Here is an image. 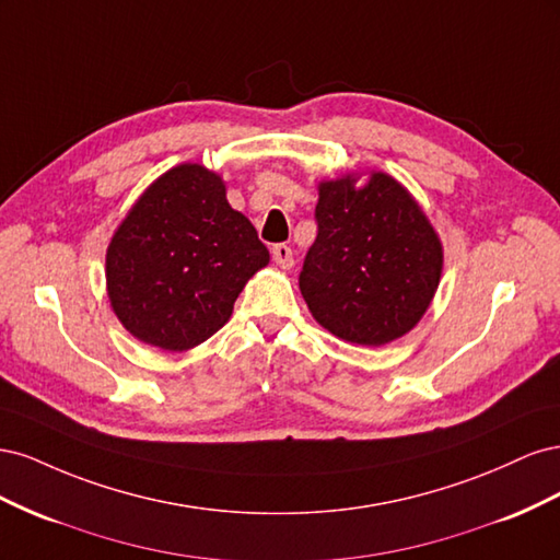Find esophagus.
I'll return each mask as SVG.
<instances>
[{
	"label": "esophagus",
	"instance_id": "1",
	"mask_svg": "<svg viewBox=\"0 0 560 560\" xmlns=\"http://www.w3.org/2000/svg\"><path fill=\"white\" fill-rule=\"evenodd\" d=\"M273 261H276L280 268H292V266H294L292 247H290V245H276V247H273Z\"/></svg>",
	"mask_w": 560,
	"mask_h": 560
}]
</instances>
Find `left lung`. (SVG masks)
Returning a JSON list of instances; mask_svg holds the SVG:
<instances>
[{
	"label": "left lung",
	"mask_w": 560,
	"mask_h": 560,
	"mask_svg": "<svg viewBox=\"0 0 560 560\" xmlns=\"http://www.w3.org/2000/svg\"><path fill=\"white\" fill-rule=\"evenodd\" d=\"M317 238L299 290L317 325L354 346L378 348L428 313L444 245L401 182L383 171L317 184Z\"/></svg>",
	"instance_id": "8db88e82"
}]
</instances>
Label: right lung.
I'll return each instance as SVG.
<instances>
[{
	"instance_id": "right-lung-1",
	"label": "right lung",
	"mask_w": 560,
	"mask_h": 560,
	"mask_svg": "<svg viewBox=\"0 0 560 560\" xmlns=\"http://www.w3.org/2000/svg\"><path fill=\"white\" fill-rule=\"evenodd\" d=\"M268 261L257 229L229 206L222 175L179 163L147 186L112 235L109 306L138 341L191 350L226 325Z\"/></svg>"
}]
</instances>
